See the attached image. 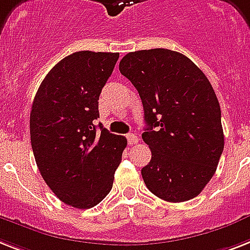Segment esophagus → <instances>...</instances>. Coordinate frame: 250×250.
<instances>
[{
    "label": "esophagus",
    "instance_id": "1",
    "mask_svg": "<svg viewBox=\"0 0 250 250\" xmlns=\"http://www.w3.org/2000/svg\"><path fill=\"white\" fill-rule=\"evenodd\" d=\"M127 140H128V145H135V144L139 143V137L133 133H129L127 135Z\"/></svg>",
    "mask_w": 250,
    "mask_h": 250
}]
</instances>
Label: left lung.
<instances>
[{"label":"left lung","instance_id":"8db88e82","mask_svg":"<svg viewBox=\"0 0 250 250\" xmlns=\"http://www.w3.org/2000/svg\"><path fill=\"white\" fill-rule=\"evenodd\" d=\"M119 70L139 91L151 160L141 169L146 188L166 202L198 196L216 172L225 137L221 107L206 74L167 48L129 52Z\"/></svg>","mask_w":250,"mask_h":250}]
</instances>
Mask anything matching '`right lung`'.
<instances>
[{
	"mask_svg": "<svg viewBox=\"0 0 250 250\" xmlns=\"http://www.w3.org/2000/svg\"><path fill=\"white\" fill-rule=\"evenodd\" d=\"M118 52L78 51L48 72L30 110V143L44 182L62 203L87 209L110 192L127 146L93 121Z\"/></svg>",
	"mask_w": 250,
	"mask_h": 250,
	"instance_id": "obj_1",
	"label": "right lung"
}]
</instances>
